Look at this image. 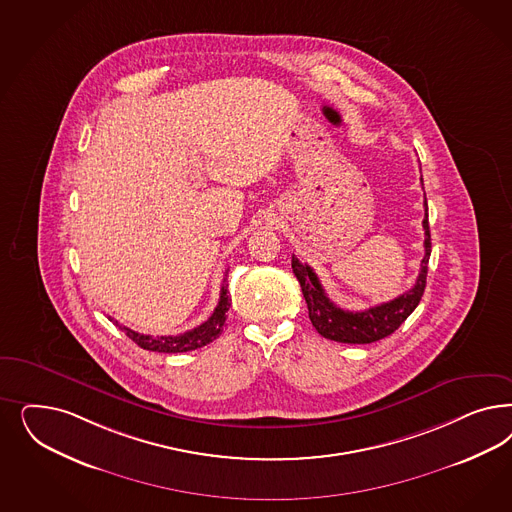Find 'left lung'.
<instances>
[{"instance_id": "obj_1", "label": "left lung", "mask_w": 512, "mask_h": 512, "mask_svg": "<svg viewBox=\"0 0 512 512\" xmlns=\"http://www.w3.org/2000/svg\"><path fill=\"white\" fill-rule=\"evenodd\" d=\"M424 207H426V216H424L422 226H424V235H426V239H424L426 254L422 258L418 279L409 292L401 294L388 303H380V305L369 307L365 311H356V313L345 311V309L337 307L330 297L326 296L313 267L301 264L296 256H292V269H294L297 281L301 284L303 297L307 301L309 318L322 337L337 341V343H350V345L375 343V341L392 335L407 320V316L413 313L426 290L429 254H431L428 201H424Z\"/></svg>"}]
</instances>
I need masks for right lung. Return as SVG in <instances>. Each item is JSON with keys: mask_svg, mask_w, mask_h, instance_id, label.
<instances>
[{"mask_svg": "<svg viewBox=\"0 0 512 512\" xmlns=\"http://www.w3.org/2000/svg\"><path fill=\"white\" fill-rule=\"evenodd\" d=\"M231 307V296L228 292V284L224 279L222 290H220V299L216 305L215 311L209 316V320H205L201 326L194 328V330L184 331L181 335H160V337H152V335H143L137 331L130 330L126 326L118 328L124 331L133 343H137L139 347L145 350H152V352H188V350H196V348L205 347L209 343H213L216 337L222 333L224 322H226V313ZM113 320V318H111Z\"/></svg>", "mask_w": 512, "mask_h": 512, "instance_id": "1", "label": "right lung"}]
</instances>
